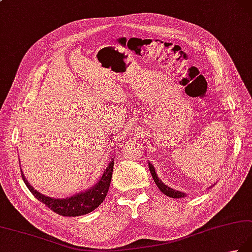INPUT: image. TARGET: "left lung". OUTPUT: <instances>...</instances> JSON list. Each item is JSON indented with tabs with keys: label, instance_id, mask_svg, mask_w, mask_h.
I'll return each mask as SVG.
<instances>
[{
	"label": "left lung",
	"instance_id": "1",
	"mask_svg": "<svg viewBox=\"0 0 252 252\" xmlns=\"http://www.w3.org/2000/svg\"><path fill=\"white\" fill-rule=\"evenodd\" d=\"M149 168H150V171H151V175L153 177V179H154L156 186L158 187V189L162 192V193L170 196V198H175V199H179V198H185L186 196V193H184V192L181 191H178V190H175L170 188V187L166 186L164 182H162L158 177H157V174H156V170L154 168V166H153L151 162L149 161Z\"/></svg>",
	"mask_w": 252,
	"mask_h": 252
}]
</instances>
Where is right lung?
Wrapping results in <instances>:
<instances>
[{
  "label": "right lung",
  "instance_id": "right-lung-1",
  "mask_svg": "<svg viewBox=\"0 0 252 252\" xmlns=\"http://www.w3.org/2000/svg\"><path fill=\"white\" fill-rule=\"evenodd\" d=\"M113 161L115 160L111 159L105 172L102 174L101 178L98 180L96 185L91 187L90 189L80 192V193H76L70 196V198L65 199L51 198V196L41 194L40 192L34 190V188H32V187L29 185L27 179L25 178L22 169L21 174L25 185L27 186V188L32 192L34 198L42 202V203L48 206L49 209L62 216H81L91 213L92 211L96 210L98 206L102 203V201L105 200L111 182Z\"/></svg>",
  "mask_w": 252,
  "mask_h": 252
}]
</instances>
